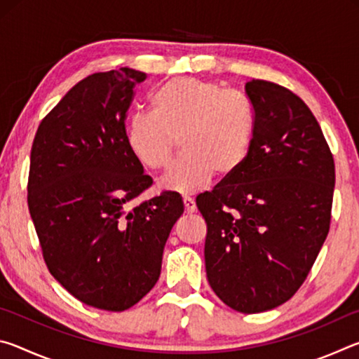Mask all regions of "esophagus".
Returning a JSON list of instances; mask_svg holds the SVG:
<instances>
[{
  "mask_svg": "<svg viewBox=\"0 0 359 359\" xmlns=\"http://www.w3.org/2000/svg\"><path fill=\"white\" fill-rule=\"evenodd\" d=\"M184 205H185V212H187V214H193V212L196 210V203H194L193 199L188 198V196L184 198Z\"/></svg>",
  "mask_w": 359,
  "mask_h": 359,
  "instance_id": "obj_1",
  "label": "esophagus"
}]
</instances>
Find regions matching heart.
Instances as JSON below:
<instances>
[{
    "label": "heart",
    "instance_id": "b5f03b06",
    "mask_svg": "<svg viewBox=\"0 0 359 359\" xmlns=\"http://www.w3.org/2000/svg\"><path fill=\"white\" fill-rule=\"evenodd\" d=\"M151 114L128 120L125 141L135 160L150 171H163L172 160L175 137L180 160L160 185L182 194L194 193L218 172L231 177L252 150L257 118L252 101L234 88L198 77H174L150 98Z\"/></svg>",
    "mask_w": 359,
    "mask_h": 359
}]
</instances>
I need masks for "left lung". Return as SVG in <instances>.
<instances>
[{
    "mask_svg": "<svg viewBox=\"0 0 359 359\" xmlns=\"http://www.w3.org/2000/svg\"><path fill=\"white\" fill-rule=\"evenodd\" d=\"M245 93L257 118L250 154L196 205L208 223L209 285L234 311L258 313L287 302L311 272L330 231L336 172L299 96L259 79Z\"/></svg>",
    "mask_w": 359,
    "mask_h": 359,
    "instance_id": "8db88e82",
    "label": "left lung"
}]
</instances>
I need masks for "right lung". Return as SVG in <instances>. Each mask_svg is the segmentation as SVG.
Here are the masks:
<instances>
[{"label":"right lung","instance_id":"add662e5","mask_svg":"<svg viewBox=\"0 0 359 359\" xmlns=\"http://www.w3.org/2000/svg\"><path fill=\"white\" fill-rule=\"evenodd\" d=\"M145 77L120 68L82 79L41 121L29 158L28 209L48 271L81 302L111 312L155 287L184 214L174 191L130 208L151 185L125 141L135 85Z\"/></svg>","mask_w":359,"mask_h":359}]
</instances>
